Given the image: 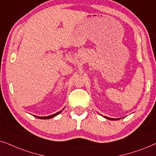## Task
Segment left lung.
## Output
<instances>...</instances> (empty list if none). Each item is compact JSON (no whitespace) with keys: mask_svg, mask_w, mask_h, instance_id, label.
I'll return each instance as SVG.
<instances>
[{"mask_svg":"<svg viewBox=\"0 0 156 156\" xmlns=\"http://www.w3.org/2000/svg\"><path fill=\"white\" fill-rule=\"evenodd\" d=\"M103 117H104L105 118H106V119H108V120H119L118 119V118H108V117H105V116H103Z\"/></svg>","mask_w":156,"mask_h":156,"instance_id":"1","label":"left lung"}]
</instances>
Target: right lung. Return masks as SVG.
I'll list each match as a JSON object with an SVG mask.
<instances>
[{"instance_id": "add662e5", "label": "right lung", "mask_w": 156, "mask_h": 156, "mask_svg": "<svg viewBox=\"0 0 156 156\" xmlns=\"http://www.w3.org/2000/svg\"><path fill=\"white\" fill-rule=\"evenodd\" d=\"M61 113V111H59V112H58V113H55V114H53V115H49V116H45V117H40V116H36V115H33V116H35V117L37 118H39V119H49V118L55 117V116L58 115V114H60Z\"/></svg>"}]
</instances>
